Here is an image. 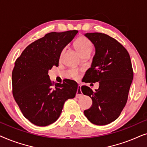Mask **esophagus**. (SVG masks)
I'll return each instance as SVG.
<instances>
[{
    "label": "esophagus",
    "mask_w": 147,
    "mask_h": 147,
    "mask_svg": "<svg viewBox=\"0 0 147 147\" xmlns=\"http://www.w3.org/2000/svg\"><path fill=\"white\" fill-rule=\"evenodd\" d=\"M82 96V92L81 91V86H78L77 93H76V98H80V96Z\"/></svg>",
    "instance_id": "34e87169"
}]
</instances>
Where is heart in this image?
<instances>
[{"mask_svg":"<svg viewBox=\"0 0 147 147\" xmlns=\"http://www.w3.org/2000/svg\"><path fill=\"white\" fill-rule=\"evenodd\" d=\"M76 48V49L78 50V51L79 52L80 55H82V54L86 53V52L90 51L91 52L92 49V43L90 40L88 39V37H85V36H81V37H78L77 40L76 41L75 43ZM63 51L61 52V56L63 54ZM72 76L74 78H78V75L77 73L76 72H74L72 74Z\"/></svg>","mask_w":147,"mask_h":147,"instance_id":"heart-1","label":"heart"}]
</instances>
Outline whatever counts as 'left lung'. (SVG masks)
Returning a JSON list of instances; mask_svg holds the SVG:
<instances>
[{
	"label": "left lung",
	"instance_id": "8db88e82",
	"mask_svg": "<svg viewBox=\"0 0 147 147\" xmlns=\"http://www.w3.org/2000/svg\"><path fill=\"white\" fill-rule=\"evenodd\" d=\"M85 35L94 43L96 54L86 72L85 82H99L95 92L82 86L84 95L92 98V106L84 110L92 123L106 125L117 119L125 106L133 79V69L129 53L117 40L101 33Z\"/></svg>",
	"mask_w": 147,
	"mask_h": 147
}]
</instances>
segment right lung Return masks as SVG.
Here are the masks:
<instances>
[{
    "mask_svg": "<svg viewBox=\"0 0 147 147\" xmlns=\"http://www.w3.org/2000/svg\"><path fill=\"white\" fill-rule=\"evenodd\" d=\"M78 33H49L29 44L16 59L12 72L13 95L23 116L39 126L58 119L66 100L74 98L78 84L66 80L54 84L48 71L59 65L60 54Z\"/></svg>",
    "mask_w": 147,
    "mask_h": 147,
    "instance_id": "1",
    "label": "right lung"
}]
</instances>
